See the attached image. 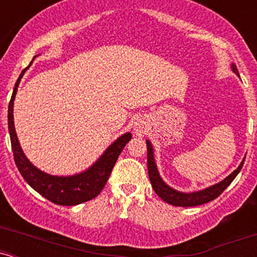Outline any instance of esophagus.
I'll list each match as a JSON object with an SVG mask.
<instances>
[{"label": "esophagus", "mask_w": 257, "mask_h": 257, "mask_svg": "<svg viewBox=\"0 0 257 257\" xmlns=\"http://www.w3.org/2000/svg\"><path fill=\"white\" fill-rule=\"evenodd\" d=\"M147 132V126L144 122H141V120H138V122H135L134 124V133L139 137H141V135L146 134Z\"/></svg>", "instance_id": "esophagus-1"}]
</instances>
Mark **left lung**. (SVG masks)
I'll list each match as a JSON object with an SVG mask.
<instances>
[{
    "instance_id": "1",
    "label": "left lung",
    "mask_w": 257,
    "mask_h": 257,
    "mask_svg": "<svg viewBox=\"0 0 257 257\" xmlns=\"http://www.w3.org/2000/svg\"><path fill=\"white\" fill-rule=\"evenodd\" d=\"M232 71L238 75L237 66L234 64L231 65ZM239 76V75H238ZM147 145V168H149V178L151 181V185L155 190V192L161 197L164 202L169 203V204L175 205V206H196V205H202L204 203L211 202V200L217 198L223 191L226 190L227 186L234 180L235 176L238 175V173L240 172V169L243 168L244 161L245 157L243 158V161L240 162L239 167L234 170V172L229 174L227 178H225L222 181L217 182L213 186H209V187L204 188V190L196 191V192H180L178 190H174L173 187H170L169 185H167L163 181V179L159 175L157 164L155 161V153H153V147L150 140H146Z\"/></svg>"
}]
</instances>
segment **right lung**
Returning a JSON list of instances; mask_svg holds the SVG:
<instances>
[{
	"mask_svg": "<svg viewBox=\"0 0 257 257\" xmlns=\"http://www.w3.org/2000/svg\"><path fill=\"white\" fill-rule=\"evenodd\" d=\"M31 64L20 73L13 89L10 106H8V131H10L12 150H13L14 162H16L18 170L25 179V181L36 192L55 204L77 205L95 198L107 182L114 163L122 150L124 149L125 144L132 139V134L124 133L123 135H120L105 150V152L100 156L98 161H95V163L91 164L87 170L82 173L69 176H58L51 175V174H47L38 169L23 152L22 146L18 140L13 120V106L18 87H19L20 79L24 76L26 70L31 66Z\"/></svg>",
	"mask_w": 257,
	"mask_h": 257,
	"instance_id": "right-lung-1",
	"label": "right lung"
}]
</instances>
